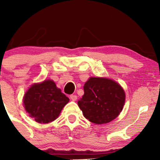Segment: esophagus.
<instances>
[{"mask_svg":"<svg viewBox=\"0 0 160 160\" xmlns=\"http://www.w3.org/2000/svg\"><path fill=\"white\" fill-rule=\"evenodd\" d=\"M70 98L72 101H74V102H75V101H77V99H78V96H77L76 95H70Z\"/></svg>","mask_w":160,"mask_h":160,"instance_id":"34e87169","label":"esophagus"}]
</instances>
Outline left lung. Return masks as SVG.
<instances>
[{"label": "left lung", "mask_w": 160, "mask_h": 160, "mask_svg": "<svg viewBox=\"0 0 160 160\" xmlns=\"http://www.w3.org/2000/svg\"><path fill=\"white\" fill-rule=\"evenodd\" d=\"M83 89L84 95L78 103L85 118L90 122L108 123L122 111L126 95L123 89L113 80L91 78Z\"/></svg>", "instance_id": "left-lung-1"}]
</instances>
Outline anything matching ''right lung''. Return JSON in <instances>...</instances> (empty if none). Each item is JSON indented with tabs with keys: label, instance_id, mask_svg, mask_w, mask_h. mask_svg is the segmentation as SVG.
Here are the masks:
<instances>
[{
	"label": "right lung",
	"instance_id": "1",
	"mask_svg": "<svg viewBox=\"0 0 160 160\" xmlns=\"http://www.w3.org/2000/svg\"><path fill=\"white\" fill-rule=\"evenodd\" d=\"M68 102L69 98L49 80L32 85L23 99L25 111L40 123L54 121Z\"/></svg>",
	"mask_w": 160,
	"mask_h": 160
}]
</instances>
